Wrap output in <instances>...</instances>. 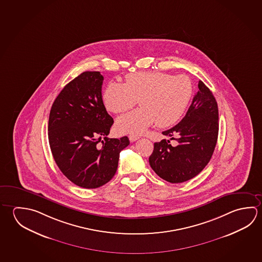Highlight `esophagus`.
Returning a JSON list of instances; mask_svg holds the SVG:
<instances>
[{
	"label": "esophagus",
	"instance_id": "obj_1",
	"mask_svg": "<svg viewBox=\"0 0 262 262\" xmlns=\"http://www.w3.org/2000/svg\"><path fill=\"white\" fill-rule=\"evenodd\" d=\"M129 139L130 142H135V141H137L140 139V136H138V135H134V134H130L129 135Z\"/></svg>",
	"mask_w": 262,
	"mask_h": 262
}]
</instances>
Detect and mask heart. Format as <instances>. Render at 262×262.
I'll return each mask as SVG.
<instances>
[{"label":"heart","instance_id":"1","mask_svg":"<svg viewBox=\"0 0 262 262\" xmlns=\"http://www.w3.org/2000/svg\"><path fill=\"white\" fill-rule=\"evenodd\" d=\"M192 94V83L186 75L138 72L127 74L125 83H108L102 99L106 110L115 114L128 111L139 99L142 106L119 117L116 129L140 134L156 122L161 128L174 125L187 110Z\"/></svg>","mask_w":262,"mask_h":262}]
</instances>
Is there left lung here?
Returning <instances> with one entry per match:
<instances>
[{
    "instance_id": "8db88e82",
    "label": "left lung",
    "mask_w": 262,
    "mask_h": 262,
    "mask_svg": "<svg viewBox=\"0 0 262 262\" xmlns=\"http://www.w3.org/2000/svg\"><path fill=\"white\" fill-rule=\"evenodd\" d=\"M198 88L182 120L162 133L179 144L172 146L169 140L155 142L149 157L152 170L170 183H182L196 177L211 160L215 148L219 130L217 102L203 82L199 81ZM174 134L177 139L172 137Z\"/></svg>"
}]
</instances>
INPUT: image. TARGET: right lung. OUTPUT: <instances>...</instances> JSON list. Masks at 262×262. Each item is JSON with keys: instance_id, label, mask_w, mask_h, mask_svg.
<instances>
[{"instance_id": "right-lung-1", "label": "right lung", "mask_w": 262, "mask_h": 262, "mask_svg": "<svg viewBox=\"0 0 262 262\" xmlns=\"http://www.w3.org/2000/svg\"><path fill=\"white\" fill-rule=\"evenodd\" d=\"M103 80L99 72H83L65 85L50 112L53 158L62 174L81 188L107 183L116 174L120 151L129 144L127 136L106 137L114 120L102 99Z\"/></svg>"}]
</instances>
